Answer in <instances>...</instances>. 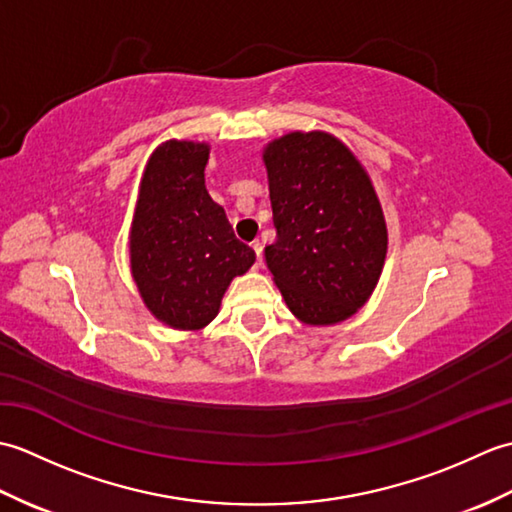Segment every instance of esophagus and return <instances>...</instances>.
Segmentation results:
<instances>
[{
  "instance_id": "esophagus-1",
  "label": "esophagus",
  "mask_w": 512,
  "mask_h": 512,
  "mask_svg": "<svg viewBox=\"0 0 512 512\" xmlns=\"http://www.w3.org/2000/svg\"><path fill=\"white\" fill-rule=\"evenodd\" d=\"M253 250H255V255H257V262H255V268H262V244H259V242H255L253 244Z\"/></svg>"
}]
</instances>
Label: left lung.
<instances>
[{
    "mask_svg": "<svg viewBox=\"0 0 512 512\" xmlns=\"http://www.w3.org/2000/svg\"><path fill=\"white\" fill-rule=\"evenodd\" d=\"M277 228L266 246L286 306L306 325L354 317L378 284L387 224L372 178L328 132H290L264 147Z\"/></svg>",
    "mask_w": 512,
    "mask_h": 512,
    "instance_id": "1",
    "label": "left lung"
}]
</instances>
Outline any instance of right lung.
<instances>
[{
	"mask_svg": "<svg viewBox=\"0 0 512 512\" xmlns=\"http://www.w3.org/2000/svg\"><path fill=\"white\" fill-rule=\"evenodd\" d=\"M209 143L171 138L149 156L132 228L129 266L140 299L167 328L198 332L220 312L231 281L255 264L224 209L206 191Z\"/></svg>",
	"mask_w": 512,
	"mask_h": 512,
	"instance_id": "obj_1",
	"label": "right lung"
}]
</instances>
